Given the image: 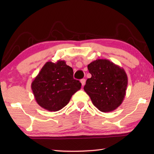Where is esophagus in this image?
Segmentation results:
<instances>
[{"label": "esophagus", "instance_id": "esophagus-1", "mask_svg": "<svg viewBox=\"0 0 154 154\" xmlns=\"http://www.w3.org/2000/svg\"><path fill=\"white\" fill-rule=\"evenodd\" d=\"M81 83H82V86H83V85L85 84V79H82V80H81Z\"/></svg>", "mask_w": 154, "mask_h": 154}]
</instances>
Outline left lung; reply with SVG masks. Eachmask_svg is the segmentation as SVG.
Wrapping results in <instances>:
<instances>
[{"label": "left lung", "mask_w": 154, "mask_h": 154, "mask_svg": "<svg viewBox=\"0 0 154 154\" xmlns=\"http://www.w3.org/2000/svg\"><path fill=\"white\" fill-rule=\"evenodd\" d=\"M91 78L84 88L98 110L111 112L123 102L128 85V77L123 68L106 59H98L88 65Z\"/></svg>", "instance_id": "1"}]
</instances>
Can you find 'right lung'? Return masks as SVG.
Masks as SVG:
<instances>
[{
    "mask_svg": "<svg viewBox=\"0 0 154 154\" xmlns=\"http://www.w3.org/2000/svg\"><path fill=\"white\" fill-rule=\"evenodd\" d=\"M81 86L79 81L74 79L73 70L64 60L46 62L31 84L36 103L49 111L64 107Z\"/></svg>",
    "mask_w": 154,
    "mask_h": 154,
    "instance_id": "obj_1",
    "label": "right lung"
}]
</instances>
